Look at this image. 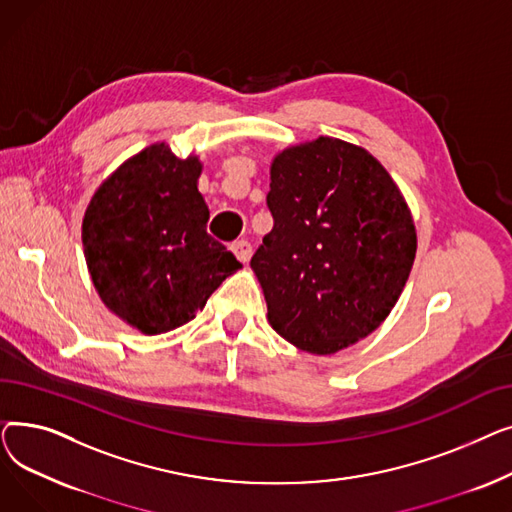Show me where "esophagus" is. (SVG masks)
<instances>
[{
    "mask_svg": "<svg viewBox=\"0 0 512 512\" xmlns=\"http://www.w3.org/2000/svg\"><path fill=\"white\" fill-rule=\"evenodd\" d=\"M230 249L236 255V259L242 261V263H247L251 259V255H253V247H251L249 240H236V242H232Z\"/></svg>",
    "mask_w": 512,
    "mask_h": 512,
    "instance_id": "esophagus-1",
    "label": "esophagus"
}]
</instances>
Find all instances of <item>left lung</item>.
I'll list each match as a JSON object with an SVG mask.
<instances>
[{"label": "left lung", "mask_w": 512, "mask_h": 512, "mask_svg": "<svg viewBox=\"0 0 512 512\" xmlns=\"http://www.w3.org/2000/svg\"><path fill=\"white\" fill-rule=\"evenodd\" d=\"M274 228L251 259L267 321L290 344L334 355L394 309L417 253L411 209L367 149L319 137L270 168Z\"/></svg>", "instance_id": "1"}]
</instances>
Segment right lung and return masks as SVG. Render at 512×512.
<instances>
[{
    "label": "right lung",
    "mask_w": 512,
    "mask_h": 512,
    "mask_svg": "<svg viewBox=\"0 0 512 512\" xmlns=\"http://www.w3.org/2000/svg\"><path fill=\"white\" fill-rule=\"evenodd\" d=\"M199 155L153 143L128 157L91 197L83 247L101 303L147 336L195 319L240 261L207 234Z\"/></svg>",
    "instance_id": "add662e5"
}]
</instances>
